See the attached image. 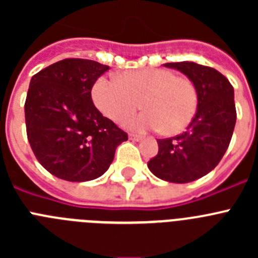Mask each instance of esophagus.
<instances>
[{"mask_svg":"<svg viewBox=\"0 0 258 258\" xmlns=\"http://www.w3.org/2000/svg\"><path fill=\"white\" fill-rule=\"evenodd\" d=\"M129 138H131L132 141H136V142H138V141L142 140V137L138 136V134H129Z\"/></svg>","mask_w":258,"mask_h":258,"instance_id":"1","label":"esophagus"}]
</instances>
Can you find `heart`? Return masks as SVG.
Segmentation results:
<instances>
[{"instance_id":"obj_1","label":"heart","mask_w":258,"mask_h":258,"mask_svg":"<svg viewBox=\"0 0 258 258\" xmlns=\"http://www.w3.org/2000/svg\"><path fill=\"white\" fill-rule=\"evenodd\" d=\"M92 97L95 106L115 121L136 112L142 102L146 111L129 120V126L160 129L166 136L184 131L198 108L192 81L164 68L125 71L117 80L101 77L93 85Z\"/></svg>"}]
</instances>
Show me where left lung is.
I'll return each mask as SVG.
<instances>
[{
	"label": "left lung",
	"instance_id": "obj_1",
	"mask_svg": "<svg viewBox=\"0 0 258 258\" xmlns=\"http://www.w3.org/2000/svg\"><path fill=\"white\" fill-rule=\"evenodd\" d=\"M181 71L198 92L197 113L187 131L159 140V152L147 163L156 177L187 183L213 170L226 152L236 121L234 88L217 70L194 61L165 63Z\"/></svg>",
	"mask_w": 258,
	"mask_h": 258
}]
</instances>
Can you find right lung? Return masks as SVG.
<instances>
[{
    "instance_id": "1",
    "label": "right lung",
    "mask_w": 258,
    "mask_h": 258,
    "mask_svg": "<svg viewBox=\"0 0 258 258\" xmlns=\"http://www.w3.org/2000/svg\"><path fill=\"white\" fill-rule=\"evenodd\" d=\"M108 66L67 58L31 79L24 112L28 142L38 163L58 178L85 182L109 168L127 134L92 101L94 83Z\"/></svg>"
}]
</instances>
